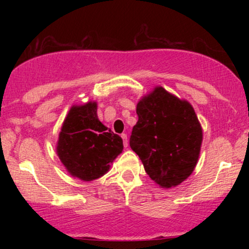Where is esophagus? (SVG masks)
Here are the masks:
<instances>
[{
	"label": "esophagus",
	"mask_w": 249,
	"mask_h": 249,
	"mask_svg": "<svg viewBox=\"0 0 249 249\" xmlns=\"http://www.w3.org/2000/svg\"><path fill=\"white\" fill-rule=\"evenodd\" d=\"M122 139H123V142H124V146L125 147H127V145H128V141H127V136L125 133H123L122 134Z\"/></svg>",
	"instance_id": "1"
}]
</instances>
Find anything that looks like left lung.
Returning <instances> with one entry per match:
<instances>
[{"instance_id": "obj_1", "label": "left lung", "mask_w": 249, "mask_h": 249, "mask_svg": "<svg viewBox=\"0 0 249 249\" xmlns=\"http://www.w3.org/2000/svg\"><path fill=\"white\" fill-rule=\"evenodd\" d=\"M137 115L131 148L157 185L178 186L194 171L201 150L202 127L193 107L156 87L138 102Z\"/></svg>"}]
</instances>
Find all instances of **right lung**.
<instances>
[{
    "label": "right lung",
    "mask_w": 249,
    "mask_h": 249,
    "mask_svg": "<svg viewBox=\"0 0 249 249\" xmlns=\"http://www.w3.org/2000/svg\"><path fill=\"white\" fill-rule=\"evenodd\" d=\"M123 139L97 116V102L72 105L56 145L57 156L73 178L92 181L108 172L122 153Z\"/></svg>",
    "instance_id": "1"
}]
</instances>
